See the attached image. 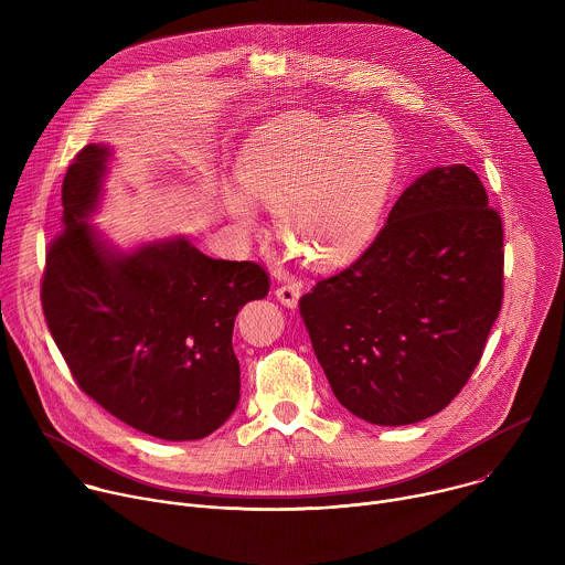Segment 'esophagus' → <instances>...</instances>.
Listing matches in <instances>:
<instances>
[{"mask_svg":"<svg viewBox=\"0 0 565 565\" xmlns=\"http://www.w3.org/2000/svg\"><path fill=\"white\" fill-rule=\"evenodd\" d=\"M275 295H277V299H279L284 306L297 308L299 297H301V288H299V284H284V286H279V288L275 290Z\"/></svg>","mask_w":565,"mask_h":565,"instance_id":"34e87169","label":"esophagus"}]
</instances>
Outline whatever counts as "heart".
Listing matches in <instances>:
<instances>
[{"mask_svg":"<svg viewBox=\"0 0 565 565\" xmlns=\"http://www.w3.org/2000/svg\"><path fill=\"white\" fill-rule=\"evenodd\" d=\"M397 170L393 131L371 116H290L257 131L236 160L241 190L225 207L241 227L257 223V201L275 212L288 253L317 268L355 259L375 234Z\"/></svg>","mask_w":565,"mask_h":565,"instance_id":"obj_1","label":"heart"}]
</instances>
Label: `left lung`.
I'll return each instance as SVG.
<instances>
[{"mask_svg":"<svg viewBox=\"0 0 565 565\" xmlns=\"http://www.w3.org/2000/svg\"><path fill=\"white\" fill-rule=\"evenodd\" d=\"M503 301V223L467 166L399 194L366 253L299 299L312 351L353 416L382 427L443 412Z\"/></svg>","mask_w":565,"mask_h":565,"instance_id":"1","label":"left lung"}]
</instances>
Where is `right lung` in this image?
<instances>
[{
  "mask_svg": "<svg viewBox=\"0 0 565 565\" xmlns=\"http://www.w3.org/2000/svg\"><path fill=\"white\" fill-rule=\"evenodd\" d=\"M111 156L92 142L66 170L62 234L42 279L46 324L103 409L160 440H199L238 405L234 317L270 281L262 266L212 259L185 236L116 248L89 223Z\"/></svg>",
  "mask_w": 565,
  "mask_h": 565,
  "instance_id": "right-lung-1",
  "label": "right lung"
}]
</instances>
